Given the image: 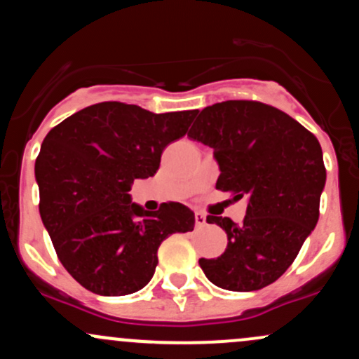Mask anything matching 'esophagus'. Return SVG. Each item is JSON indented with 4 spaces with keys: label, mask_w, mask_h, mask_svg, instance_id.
I'll return each instance as SVG.
<instances>
[{
    "label": "esophagus",
    "mask_w": 359,
    "mask_h": 359,
    "mask_svg": "<svg viewBox=\"0 0 359 359\" xmlns=\"http://www.w3.org/2000/svg\"><path fill=\"white\" fill-rule=\"evenodd\" d=\"M194 218H196V228H204V226H206V216H204L203 212H196Z\"/></svg>",
    "instance_id": "obj_1"
}]
</instances>
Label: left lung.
Segmentation results:
<instances>
[{
    "mask_svg": "<svg viewBox=\"0 0 359 359\" xmlns=\"http://www.w3.org/2000/svg\"><path fill=\"white\" fill-rule=\"evenodd\" d=\"M189 137L215 149L216 189L247 199L243 223L210 215L226 231V250L199 259L212 285L255 291L297 259L318 222L325 167L318 140L283 110L255 100H226L201 110Z\"/></svg>",
    "mask_w": 359,
    "mask_h": 359,
    "instance_id": "obj_1",
    "label": "left lung"
}]
</instances>
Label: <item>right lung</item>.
<instances>
[{"mask_svg": "<svg viewBox=\"0 0 359 359\" xmlns=\"http://www.w3.org/2000/svg\"><path fill=\"white\" fill-rule=\"evenodd\" d=\"M196 110L153 114L102 102L49 131L35 160L39 211L65 269L92 293L122 297L155 274L160 243L194 230V212L131 203V184L153 177L167 144L187 133Z\"/></svg>", "mask_w": 359, "mask_h": 359, "instance_id": "add662e5", "label": "right lung"}]
</instances>
